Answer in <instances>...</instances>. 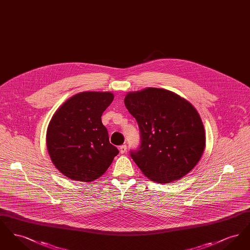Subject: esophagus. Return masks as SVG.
<instances>
[{
  "label": "esophagus",
  "instance_id": "34e87169",
  "mask_svg": "<svg viewBox=\"0 0 250 250\" xmlns=\"http://www.w3.org/2000/svg\"><path fill=\"white\" fill-rule=\"evenodd\" d=\"M120 153L121 154H125L126 152V145L124 144V145H121L119 147Z\"/></svg>",
  "mask_w": 250,
  "mask_h": 250
}]
</instances>
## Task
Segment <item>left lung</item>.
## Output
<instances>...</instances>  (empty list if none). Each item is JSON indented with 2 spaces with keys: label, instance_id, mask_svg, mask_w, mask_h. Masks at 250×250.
<instances>
[{
  "label": "left lung",
  "instance_id": "obj_1",
  "mask_svg": "<svg viewBox=\"0 0 250 250\" xmlns=\"http://www.w3.org/2000/svg\"><path fill=\"white\" fill-rule=\"evenodd\" d=\"M125 105L136 119L141 145L130 151L143 174L159 184L187 175L200 161L205 132L196 108L185 98L160 88L131 92Z\"/></svg>",
  "mask_w": 250,
  "mask_h": 250
}]
</instances>
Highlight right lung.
Listing matches in <instances>:
<instances>
[{
    "label": "right lung",
    "mask_w": 250,
    "mask_h": 250,
    "mask_svg": "<svg viewBox=\"0 0 250 250\" xmlns=\"http://www.w3.org/2000/svg\"><path fill=\"white\" fill-rule=\"evenodd\" d=\"M109 92H83L67 99L53 114L47 148L57 169L67 178L93 182L119 154L108 141L101 116L112 102Z\"/></svg>",
    "instance_id": "right-lung-1"
}]
</instances>
